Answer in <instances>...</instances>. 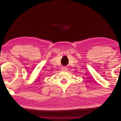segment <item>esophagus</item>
<instances>
[{
    "instance_id": "obj_1",
    "label": "esophagus",
    "mask_w": 121,
    "mask_h": 121,
    "mask_svg": "<svg viewBox=\"0 0 121 121\" xmlns=\"http://www.w3.org/2000/svg\"><path fill=\"white\" fill-rule=\"evenodd\" d=\"M62 70H65H65H67V67H63V68H62Z\"/></svg>"
}]
</instances>
